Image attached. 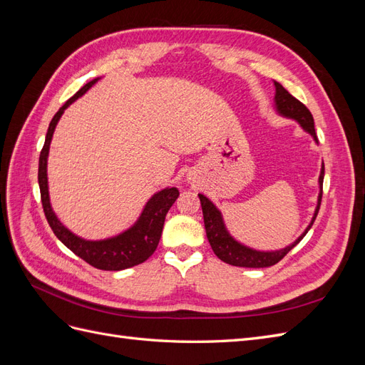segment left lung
I'll use <instances>...</instances> for the list:
<instances>
[{
    "mask_svg": "<svg viewBox=\"0 0 365 365\" xmlns=\"http://www.w3.org/2000/svg\"><path fill=\"white\" fill-rule=\"evenodd\" d=\"M274 85H275V106H277V111L284 117L297 120L298 123L303 126V129H306L309 134L314 137V140L318 141L317 134H315V128H314V117H312L311 111L306 108V105H303L300 101H297V98L286 91L280 83L274 82ZM323 180H324V163L322 168V173H319V189L322 190H319V195H318V205L315 210V215L312 217V222L309 224L304 233L298 237L292 245L286 247L284 250L271 251V252L256 251V250H251L248 247L240 245L239 242H236L228 235L219 210L213 205V202L210 201L207 196L200 193L197 196H200V200H201L205 233H207V239L210 242V245H212L213 252L220 260L228 263V264H233V267L268 268V267H272V264H275V263H279L286 256V254H288L298 244V242H300L306 236L307 231L311 230L312 224L315 222L319 205H322Z\"/></svg>",
    "mask_w": 365,
    "mask_h": 365,
    "instance_id": "obj_1",
    "label": "left lung"
}]
</instances>
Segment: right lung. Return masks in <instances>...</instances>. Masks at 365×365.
<instances>
[{"label":"right lung","mask_w":365,"mask_h":365,"mask_svg":"<svg viewBox=\"0 0 365 365\" xmlns=\"http://www.w3.org/2000/svg\"><path fill=\"white\" fill-rule=\"evenodd\" d=\"M97 79L88 82L83 85L79 91H77L71 98H68L65 105L54 114L53 120L50 121V126L47 130L46 143L39 155V169H38V181L41 189V201L42 208L48 224L53 230V233L62 242V244L70 248L76 256L83 259L91 267L103 271H120L130 267H135L145 260H148L153 251L157 250L158 242L163 233V225L165 215H168L169 208L178 197L180 192L176 187L170 189H164L158 193L153 195L149 202L146 204L145 210L137 220V224L125 231L123 235L117 237H111L106 240H85L74 236L70 230L65 228L53 213L50 200H48V185H47V157L50 149V141L53 137L54 128H56L58 121L63 113V109L71 105L76 98H79L85 94Z\"/></svg>","instance_id":"right-lung-1"}]
</instances>
